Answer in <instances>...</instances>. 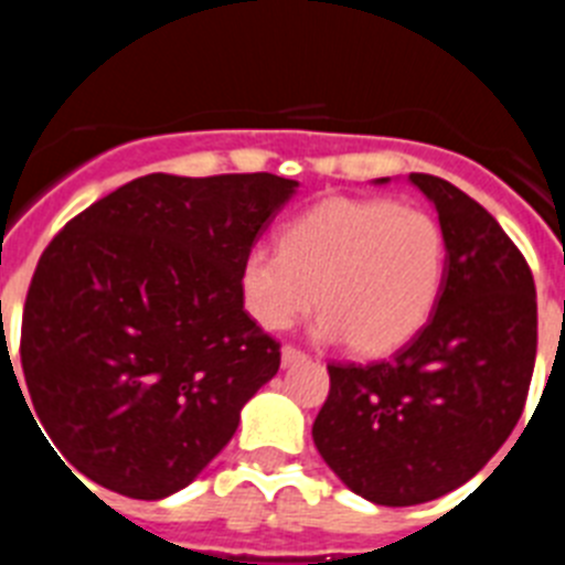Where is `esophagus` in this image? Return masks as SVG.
Returning a JSON list of instances; mask_svg holds the SVG:
<instances>
[{
	"label": "esophagus",
	"instance_id": "obj_1",
	"mask_svg": "<svg viewBox=\"0 0 565 565\" xmlns=\"http://www.w3.org/2000/svg\"><path fill=\"white\" fill-rule=\"evenodd\" d=\"M301 360H307V354H303L298 345H284V349H281V363L284 365L301 363Z\"/></svg>",
	"mask_w": 565,
	"mask_h": 565
}]
</instances>
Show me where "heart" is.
I'll return each instance as SVG.
<instances>
[{
	"instance_id": "heart-1",
	"label": "heart",
	"mask_w": 565,
	"mask_h": 565,
	"mask_svg": "<svg viewBox=\"0 0 565 565\" xmlns=\"http://www.w3.org/2000/svg\"><path fill=\"white\" fill-rule=\"evenodd\" d=\"M445 267V231L434 213L332 196L289 222L281 247L247 253L242 292L247 312L278 332L315 307L318 289V338L388 354L428 323Z\"/></svg>"
}]
</instances>
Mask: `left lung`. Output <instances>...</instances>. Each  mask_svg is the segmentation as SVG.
Masks as SVG:
<instances>
[{"label":"left lung","mask_w":565,"mask_h":565,"mask_svg":"<svg viewBox=\"0 0 565 565\" xmlns=\"http://www.w3.org/2000/svg\"><path fill=\"white\" fill-rule=\"evenodd\" d=\"M411 182L445 231L439 301L394 358L329 363L312 425L338 479L383 507L425 504L470 481L521 419L537 352L535 281L515 242L441 177Z\"/></svg>","instance_id":"obj_1"}]
</instances>
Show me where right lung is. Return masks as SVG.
Segmentation results:
<instances>
[{"mask_svg": "<svg viewBox=\"0 0 565 565\" xmlns=\"http://www.w3.org/2000/svg\"><path fill=\"white\" fill-rule=\"evenodd\" d=\"M295 188L262 171L146 174L55 233L19 354L61 465L157 501L231 441L281 365V343L245 312L242 264Z\"/></svg>", "mask_w": 565, "mask_h": 565, "instance_id": "add662e5", "label": "right lung"}]
</instances>
